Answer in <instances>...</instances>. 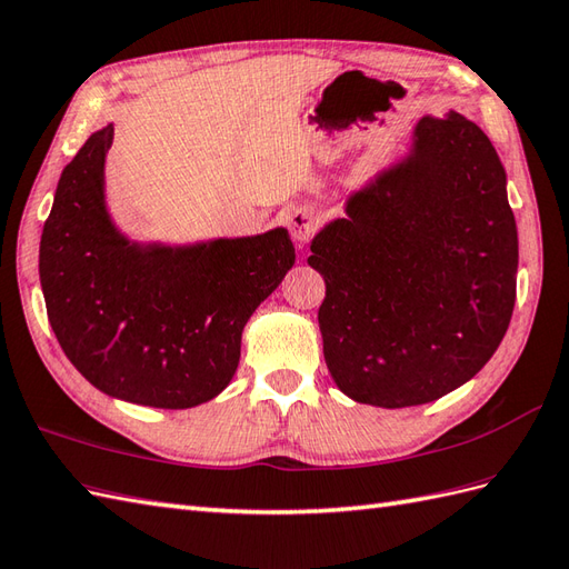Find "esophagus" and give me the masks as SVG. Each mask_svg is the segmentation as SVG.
<instances>
[{
  "instance_id": "1",
  "label": "esophagus",
  "mask_w": 569,
  "mask_h": 569,
  "mask_svg": "<svg viewBox=\"0 0 569 569\" xmlns=\"http://www.w3.org/2000/svg\"><path fill=\"white\" fill-rule=\"evenodd\" d=\"M288 230L298 244H306L317 230V216L308 208H296L293 213L288 216Z\"/></svg>"
}]
</instances>
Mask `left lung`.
<instances>
[{
    "label": "left lung",
    "mask_w": 569,
    "mask_h": 569,
    "mask_svg": "<svg viewBox=\"0 0 569 569\" xmlns=\"http://www.w3.org/2000/svg\"><path fill=\"white\" fill-rule=\"evenodd\" d=\"M310 252L327 283L317 322L337 388L386 409L439 400L492 359L513 312L505 164L466 116H425Z\"/></svg>",
    "instance_id": "obj_1"
}]
</instances>
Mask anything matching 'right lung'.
<instances>
[{"instance_id": "add662e5", "label": "right lung", "mask_w": 569, "mask_h": 569, "mask_svg": "<svg viewBox=\"0 0 569 569\" xmlns=\"http://www.w3.org/2000/svg\"><path fill=\"white\" fill-rule=\"evenodd\" d=\"M113 123L62 169L38 273L64 356L109 398L160 409L230 386L242 329L296 263L286 228L196 242L133 240L106 196Z\"/></svg>"}]
</instances>
